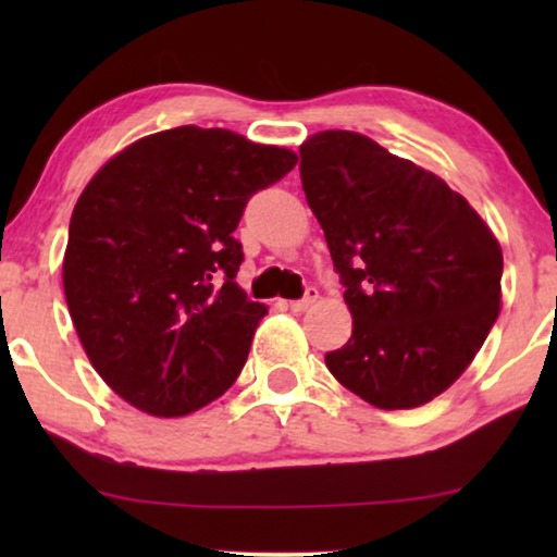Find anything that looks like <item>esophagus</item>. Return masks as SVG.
Instances as JSON below:
<instances>
[{"instance_id": "1", "label": "esophagus", "mask_w": 557, "mask_h": 557, "mask_svg": "<svg viewBox=\"0 0 557 557\" xmlns=\"http://www.w3.org/2000/svg\"><path fill=\"white\" fill-rule=\"evenodd\" d=\"M317 296H319L317 288H314V286H309L307 292H304L301 299H294V301H288V309H294V311H304V309H309L311 304L317 301Z\"/></svg>"}]
</instances>
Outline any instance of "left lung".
<instances>
[{"label":"left lung","instance_id":"obj_1","mask_svg":"<svg viewBox=\"0 0 557 557\" xmlns=\"http://www.w3.org/2000/svg\"><path fill=\"white\" fill-rule=\"evenodd\" d=\"M301 187L352 311V337L324 362L383 410L446 391L499 314L502 248L444 180L355 132L301 144Z\"/></svg>","mask_w":557,"mask_h":557}]
</instances>
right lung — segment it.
Masks as SVG:
<instances>
[{
    "mask_svg": "<svg viewBox=\"0 0 557 557\" xmlns=\"http://www.w3.org/2000/svg\"><path fill=\"white\" fill-rule=\"evenodd\" d=\"M296 154L227 128L177 126L121 151L75 202L65 301L90 364L159 418L187 416L240 375L265 307L238 286L243 210Z\"/></svg>",
    "mask_w": 557,
    "mask_h": 557,
    "instance_id": "1",
    "label": "right lung"
}]
</instances>
